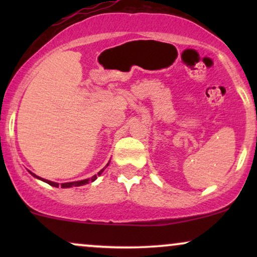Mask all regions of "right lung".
Returning <instances> with one entry per match:
<instances>
[{
	"label": "right lung",
	"instance_id": "right-lung-1",
	"mask_svg": "<svg viewBox=\"0 0 257 257\" xmlns=\"http://www.w3.org/2000/svg\"><path fill=\"white\" fill-rule=\"evenodd\" d=\"M108 166V164H107ZM104 170V169H102ZM102 170H100V172L98 173V175H100V174L102 173ZM32 174V173H31ZM32 175L35 176V178H38V176H36L35 175V174H32ZM98 175H94V176H91L90 179H85V180H81V181H73V182H65V184H61L60 186L63 188H67V187H73V186H82V185H85V184H88V182H91V181H94V180H95L96 178H98ZM38 179H41V178H38ZM41 180H43L44 182H47V184H49L51 186H54V187H58L59 186V184H57V182H52V181H49V180H44V179H41Z\"/></svg>",
	"mask_w": 257,
	"mask_h": 257
}]
</instances>
